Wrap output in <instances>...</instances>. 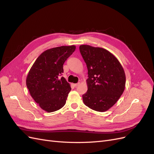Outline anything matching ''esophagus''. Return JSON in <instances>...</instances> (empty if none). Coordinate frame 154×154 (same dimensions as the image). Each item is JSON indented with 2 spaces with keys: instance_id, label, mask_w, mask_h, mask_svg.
<instances>
[{
  "instance_id": "1",
  "label": "esophagus",
  "mask_w": 154,
  "mask_h": 154,
  "mask_svg": "<svg viewBox=\"0 0 154 154\" xmlns=\"http://www.w3.org/2000/svg\"><path fill=\"white\" fill-rule=\"evenodd\" d=\"M79 85H80V83H74V84H73V85H74V87H77V86H78Z\"/></svg>"
}]
</instances>
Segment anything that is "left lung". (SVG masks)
<instances>
[{
  "mask_svg": "<svg viewBox=\"0 0 154 154\" xmlns=\"http://www.w3.org/2000/svg\"><path fill=\"white\" fill-rule=\"evenodd\" d=\"M80 51L86 63L87 92L82 96L84 104L97 112H105L118 101L124 92L126 76L115 56L101 48L81 45Z\"/></svg>",
  "mask_w": 154,
  "mask_h": 154,
  "instance_id": "obj_1",
  "label": "left lung"
}]
</instances>
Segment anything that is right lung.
Wrapping results in <instances>:
<instances>
[{"label":"right lung","instance_id":"1","mask_svg":"<svg viewBox=\"0 0 154 154\" xmlns=\"http://www.w3.org/2000/svg\"><path fill=\"white\" fill-rule=\"evenodd\" d=\"M76 49L75 45L46 50L35 60L26 78L31 97L42 109L57 111L65 105L71 88L63 77V65Z\"/></svg>","mask_w":154,"mask_h":154}]
</instances>
